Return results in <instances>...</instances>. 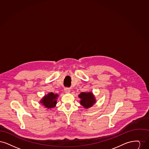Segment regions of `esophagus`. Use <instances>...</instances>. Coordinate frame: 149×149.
I'll return each instance as SVG.
<instances>
[{"label": "esophagus", "instance_id": "obj_1", "mask_svg": "<svg viewBox=\"0 0 149 149\" xmlns=\"http://www.w3.org/2000/svg\"><path fill=\"white\" fill-rule=\"evenodd\" d=\"M64 91H65V92L66 93H69L70 92V89L69 88H65L64 89Z\"/></svg>", "mask_w": 149, "mask_h": 149}]
</instances>
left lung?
I'll return each instance as SVG.
<instances>
[{"label":"left lung","instance_id":"obj_1","mask_svg":"<svg viewBox=\"0 0 149 149\" xmlns=\"http://www.w3.org/2000/svg\"><path fill=\"white\" fill-rule=\"evenodd\" d=\"M81 105L85 109H88L95 104L96 99L92 92L81 93L79 95Z\"/></svg>","mask_w":149,"mask_h":149}]
</instances>
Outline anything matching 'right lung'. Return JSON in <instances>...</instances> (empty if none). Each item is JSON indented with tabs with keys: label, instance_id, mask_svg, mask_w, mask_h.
Instances as JSON below:
<instances>
[{
	"label": "right lung",
	"instance_id": "obj_1",
	"mask_svg": "<svg viewBox=\"0 0 149 149\" xmlns=\"http://www.w3.org/2000/svg\"><path fill=\"white\" fill-rule=\"evenodd\" d=\"M58 97V95L57 94H54V93L52 92L49 93L45 95L42 99L40 100V103L47 109H51V108L56 106Z\"/></svg>",
	"mask_w": 149,
	"mask_h": 149
}]
</instances>
